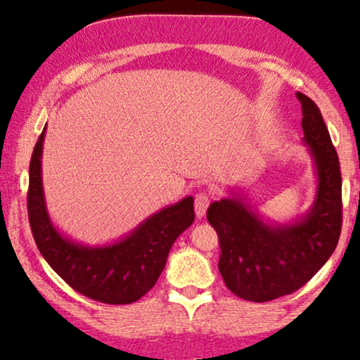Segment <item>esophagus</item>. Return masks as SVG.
I'll list each match as a JSON object with an SVG mask.
<instances>
[{"instance_id":"1","label":"esophagus","mask_w":360,"mask_h":360,"mask_svg":"<svg viewBox=\"0 0 360 360\" xmlns=\"http://www.w3.org/2000/svg\"><path fill=\"white\" fill-rule=\"evenodd\" d=\"M210 195L208 193H198L195 196V213H196V218H205L206 214V210H208L210 206Z\"/></svg>"}]
</instances>
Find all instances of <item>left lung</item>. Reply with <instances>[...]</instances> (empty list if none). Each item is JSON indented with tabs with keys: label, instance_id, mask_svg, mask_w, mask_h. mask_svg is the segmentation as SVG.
Masks as SVG:
<instances>
[{
	"label": "left lung",
	"instance_id": "8db88e82",
	"mask_svg": "<svg viewBox=\"0 0 360 360\" xmlns=\"http://www.w3.org/2000/svg\"><path fill=\"white\" fill-rule=\"evenodd\" d=\"M302 103L303 144L316 172L311 208L292 223L265 221L244 196L210 205L208 218L219 238V274L239 298L270 302L302 288L336 249L342 224L341 170L328 127L313 100L297 93Z\"/></svg>",
	"mask_w": 360,
	"mask_h": 360
}]
</instances>
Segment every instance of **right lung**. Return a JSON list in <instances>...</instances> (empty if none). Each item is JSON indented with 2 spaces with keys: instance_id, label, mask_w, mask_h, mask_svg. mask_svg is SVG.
<instances>
[{
  "instance_id": "right-lung-1",
  "label": "right lung",
  "mask_w": 360,
  "mask_h": 360,
  "mask_svg": "<svg viewBox=\"0 0 360 360\" xmlns=\"http://www.w3.org/2000/svg\"><path fill=\"white\" fill-rule=\"evenodd\" d=\"M46 127L29 165L27 213L42 257L78 293L108 304L134 303L154 287L176 238L195 221L193 196L149 216L124 238L105 245H86L63 236L47 213L42 186Z\"/></svg>"
}]
</instances>
